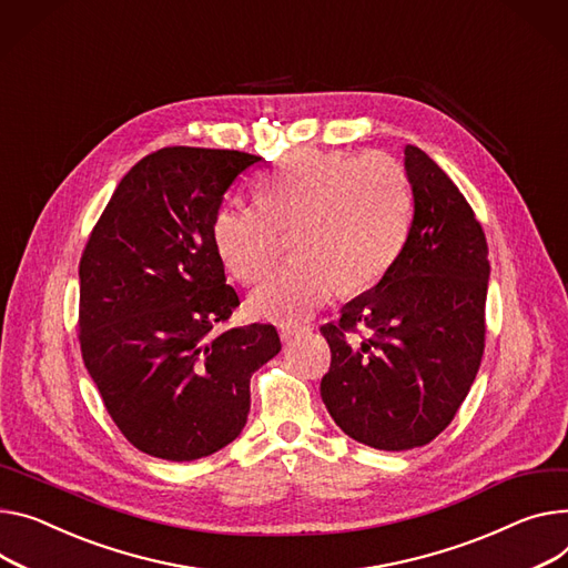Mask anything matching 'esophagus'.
<instances>
[{"label":"esophagus","instance_id":"obj_1","mask_svg":"<svg viewBox=\"0 0 568 568\" xmlns=\"http://www.w3.org/2000/svg\"><path fill=\"white\" fill-rule=\"evenodd\" d=\"M297 334H300V332H297L295 327H282V329H280V338H282L284 345H293L295 338H297Z\"/></svg>","mask_w":568,"mask_h":568}]
</instances>
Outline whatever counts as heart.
Masks as SVG:
<instances>
[{
  "instance_id": "1",
  "label": "heart",
  "mask_w": 568,
  "mask_h": 568,
  "mask_svg": "<svg viewBox=\"0 0 568 568\" xmlns=\"http://www.w3.org/2000/svg\"><path fill=\"white\" fill-rule=\"evenodd\" d=\"M412 186L394 156L297 150L256 189V204H223L211 223L217 258L254 284L277 256V230L300 258L275 271L247 300L254 318L297 325L334 295L375 284L394 264L409 227Z\"/></svg>"
}]
</instances>
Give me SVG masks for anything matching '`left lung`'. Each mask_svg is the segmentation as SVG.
Wrapping results in <instances>:
<instances>
[{"mask_svg":"<svg viewBox=\"0 0 568 568\" xmlns=\"http://www.w3.org/2000/svg\"><path fill=\"white\" fill-rule=\"evenodd\" d=\"M414 215L382 280L321 327L332 364L321 382L334 423L377 450L429 444L455 418L485 353L489 250L448 174L405 148ZM374 336L355 342L356 325Z\"/></svg>","mask_w":568,"mask_h":568,"instance_id":"1","label":"left lung"}]
</instances>
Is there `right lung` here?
I'll return each mask as SVG.
<instances>
[{"instance_id": "add662e5", "label": "right lung", "mask_w": 568, "mask_h": 568, "mask_svg": "<svg viewBox=\"0 0 568 568\" xmlns=\"http://www.w3.org/2000/svg\"><path fill=\"white\" fill-rule=\"evenodd\" d=\"M261 156L163 148L120 180L79 264V341L106 412L139 450L193 462L232 444L273 325L215 334L239 307L211 223Z\"/></svg>"}]
</instances>
